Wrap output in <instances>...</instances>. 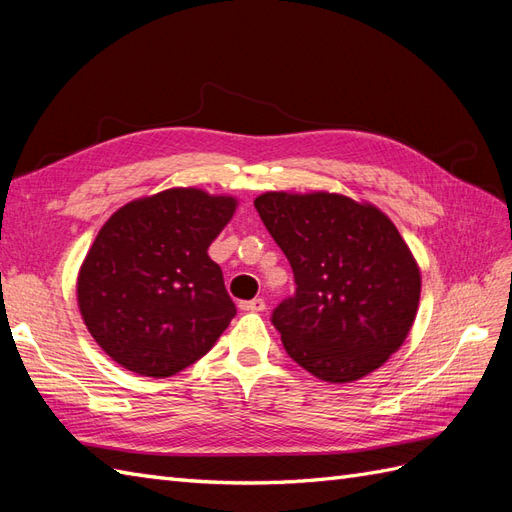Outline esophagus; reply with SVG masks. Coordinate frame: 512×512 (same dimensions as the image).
<instances>
[{"label": "esophagus", "mask_w": 512, "mask_h": 512, "mask_svg": "<svg viewBox=\"0 0 512 512\" xmlns=\"http://www.w3.org/2000/svg\"><path fill=\"white\" fill-rule=\"evenodd\" d=\"M240 309H242V311H251V313H255V311H264V309H266V303H264V298L242 300V303H240Z\"/></svg>", "instance_id": "esophagus-1"}]
</instances>
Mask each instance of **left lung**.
Wrapping results in <instances>:
<instances>
[{"label": "left lung", "mask_w": 512, "mask_h": 512, "mask_svg": "<svg viewBox=\"0 0 512 512\" xmlns=\"http://www.w3.org/2000/svg\"><path fill=\"white\" fill-rule=\"evenodd\" d=\"M255 207L294 270L296 294L272 311L287 355L326 383L381 368L409 335L422 292L396 225L333 192H266Z\"/></svg>", "instance_id": "1"}]
</instances>
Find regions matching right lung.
Here are the masks:
<instances>
[{
	"instance_id": "right-lung-1",
	"label": "right lung",
	"mask_w": 512,
	"mask_h": 512,
	"mask_svg": "<svg viewBox=\"0 0 512 512\" xmlns=\"http://www.w3.org/2000/svg\"><path fill=\"white\" fill-rule=\"evenodd\" d=\"M238 201L170 188L114 212L77 277V305L106 355L166 378L207 355L235 316L207 248Z\"/></svg>"
}]
</instances>
